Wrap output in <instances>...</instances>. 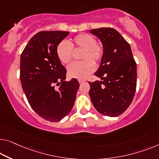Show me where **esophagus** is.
I'll return each instance as SVG.
<instances>
[{
	"instance_id": "34e87169",
	"label": "esophagus",
	"mask_w": 159,
	"mask_h": 159,
	"mask_svg": "<svg viewBox=\"0 0 159 159\" xmlns=\"http://www.w3.org/2000/svg\"><path fill=\"white\" fill-rule=\"evenodd\" d=\"M85 81H86V80H85L84 79H79V84H83V83L85 82Z\"/></svg>"
}]
</instances>
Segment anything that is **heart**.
<instances>
[{
  "instance_id": "heart-1",
  "label": "heart",
  "mask_w": 159,
  "mask_h": 159,
  "mask_svg": "<svg viewBox=\"0 0 159 159\" xmlns=\"http://www.w3.org/2000/svg\"><path fill=\"white\" fill-rule=\"evenodd\" d=\"M74 51H81L80 58L82 61L74 63L68 67L70 77L84 79L93 71L95 63L100 62L103 56V47L100 43L96 42L93 35L82 34L75 36L68 43L61 41L56 48V53L59 60L63 64L71 62Z\"/></svg>"
}]
</instances>
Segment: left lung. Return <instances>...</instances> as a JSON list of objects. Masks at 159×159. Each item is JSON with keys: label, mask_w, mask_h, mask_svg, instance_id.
Listing matches in <instances>:
<instances>
[{"label": "left lung", "mask_w": 159, "mask_h": 159, "mask_svg": "<svg viewBox=\"0 0 159 159\" xmlns=\"http://www.w3.org/2000/svg\"><path fill=\"white\" fill-rule=\"evenodd\" d=\"M99 39L103 56L95 75L103 81L89 82L94 108L101 114L118 116L129 108L136 89V63L131 46L116 30L101 28L90 30Z\"/></svg>", "instance_id": "left-lung-1"}]
</instances>
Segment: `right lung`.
<instances>
[{
	"mask_svg": "<svg viewBox=\"0 0 159 159\" xmlns=\"http://www.w3.org/2000/svg\"><path fill=\"white\" fill-rule=\"evenodd\" d=\"M68 34L58 30L37 33L20 56V79L28 103L38 115L51 122L59 121L70 112L79 88L75 79L65 80L66 70L56 53L58 45Z\"/></svg>",
	"mask_w": 159,
	"mask_h": 159,
	"instance_id": "right-lung-1",
	"label": "right lung"
}]
</instances>
